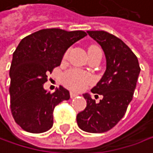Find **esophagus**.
Here are the masks:
<instances>
[{"label":"esophagus","instance_id":"34e87169","mask_svg":"<svg viewBox=\"0 0 153 153\" xmlns=\"http://www.w3.org/2000/svg\"><path fill=\"white\" fill-rule=\"evenodd\" d=\"M70 95H71V98L73 99V98H75V97L79 96V93H78V92H75V91H71Z\"/></svg>","mask_w":153,"mask_h":153}]
</instances>
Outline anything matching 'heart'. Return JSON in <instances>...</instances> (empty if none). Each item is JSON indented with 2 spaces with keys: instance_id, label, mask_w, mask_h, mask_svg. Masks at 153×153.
Masks as SVG:
<instances>
[{
  "instance_id": "obj_1",
  "label": "heart",
  "mask_w": 153,
  "mask_h": 153,
  "mask_svg": "<svg viewBox=\"0 0 153 153\" xmlns=\"http://www.w3.org/2000/svg\"><path fill=\"white\" fill-rule=\"evenodd\" d=\"M66 55L67 53L64 54V57H66ZM91 77L89 74L82 72L77 70H72L68 71L63 77V82L67 86L78 91L84 89L88 85V83L91 82Z\"/></svg>"
}]
</instances>
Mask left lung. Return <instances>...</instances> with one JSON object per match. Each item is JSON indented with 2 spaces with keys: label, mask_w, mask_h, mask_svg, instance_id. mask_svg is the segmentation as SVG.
Masks as SVG:
<instances>
[{
  "label": "left lung",
  "mask_w": 153,
  "mask_h": 153,
  "mask_svg": "<svg viewBox=\"0 0 153 153\" xmlns=\"http://www.w3.org/2000/svg\"><path fill=\"white\" fill-rule=\"evenodd\" d=\"M103 49L106 71L91 92L103 96L99 103L89 93L87 107L77 115L78 126L85 132L100 134L113 128L125 116L133 100L141 71L136 55L118 37L106 31H87Z\"/></svg>",
  "instance_id": "left-lung-1"
}]
</instances>
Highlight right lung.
<instances>
[{
	"mask_svg": "<svg viewBox=\"0 0 153 153\" xmlns=\"http://www.w3.org/2000/svg\"><path fill=\"white\" fill-rule=\"evenodd\" d=\"M86 36L82 30L46 28L19 42L10 69V95L12 117L23 130L40 134L53 126L54 107L68 100L70 92L60 86L51 93L44 83L47 74L61 64L67 49Z\"/></svg>",
	"mask_w": 153,
	"mask_h": 153,
	"instance_id": "obj_1",
	"label": "right lung"
}]
</instances>
